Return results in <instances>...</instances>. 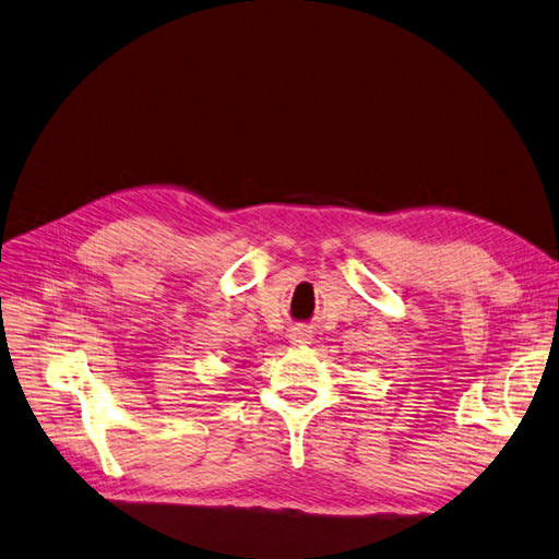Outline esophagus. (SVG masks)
I'll return each mask as SVG.
<instances>
[{"mask_svg":"<svg viewBox=\"0 0 559 559\" xmlns=\"http://www.w3.org/2000/svg\"><path fill=\"white\" fill-rule=\"evenodd\" d=\"M292 345H310L312 343V331L308 326H294L289 331Z\"/></svg>","mask_w":559,"mask_h":559,"instance_id":"obj_1","label":"esophagus"}]
</instances>
